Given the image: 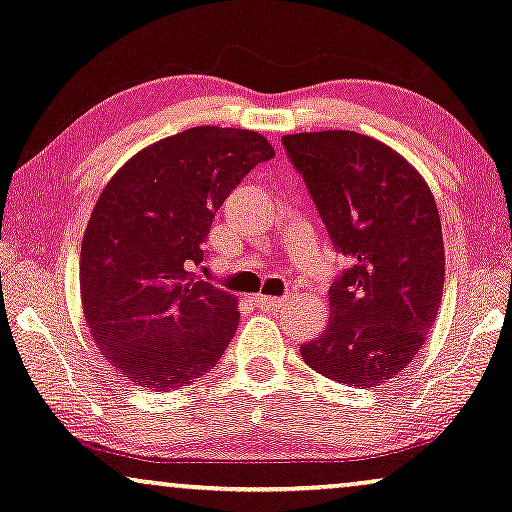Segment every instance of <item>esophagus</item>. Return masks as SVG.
<instances>
[{"label":"esophagus","instance_id":"34e87169","mask_svg":"<svg viewBox=\"0 0 512 512\" xmlns=\"http://www.w3.org/2000/svg\"><path fill=\"white\" fill-rule=\"evenodd\" d=\"M252 302H255L257 306H262V309H278L285 299L283 297H269V295H255L252 297Z\"/></svg>","mask_w":512,"mask_h":512}]
</instances>
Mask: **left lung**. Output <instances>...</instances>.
Instances as JSON below:
<instances>
[{
    "label": "left lung",
    "mask_w": 512,
    "mask_h": 512,
    "mask_svg": "<svg viewBox=\"0 0 512 512\" xmlns=\"http://www.w3.org/2000/svg\"><path fill=\"white\" fill-rule=\"evenodd\" d=\"M330 241L351 260L330 285V320L302 346L323 377L381 386L403 372L438 318L445 248L438 206L417 170L353 131L283 135Z\"/></svg>",
    "instance_id": "8db88e82"
}]
</instances>
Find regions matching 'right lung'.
<instances>
[{
    "mask_svg": "<svg viewBox=\"0 0 512 512\" xmlns=\"http://www.w3.org/2000/svg\"><path fill=\"white\" fill-rule=\"evenodd\" d=\"M274 147L255 131L196 126L128 159L81 241L84 318L135 384L175 391L213 370L238 325L236 297L194 276L217 208Z\"/></svg>",
    "mask_w": 512,
    "mask_h": 512,
    "instance_id": "right-lung-1",
    "label": "right lung"
}]
</instances>
